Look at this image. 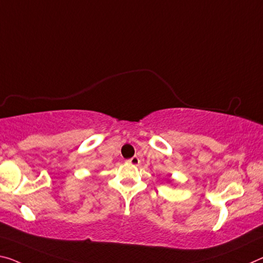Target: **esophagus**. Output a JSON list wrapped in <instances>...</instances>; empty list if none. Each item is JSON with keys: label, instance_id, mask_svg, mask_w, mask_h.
Returning <instances> with one entry per match:
<instances>
[{"label": "esophagus", "instance_id": "esophagus-1", "mask_svg": "<svg viewBox=\"0 0 263 263\" xmlns=\"http://www.w3.org/2000/svg\"><path fill=\"white\" fill-rule=\"evenodd\" d=\"M127 162H128V164H131V165L137 166V165H139L140 159H139L138 157H133V158H131V159H128Z\"/></svg>", "mask_w": 263, "mask_h": 263}]
</instances>
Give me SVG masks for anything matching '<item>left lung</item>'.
I'll list each match as a JSON object with an SVG mask.
<instances>
[{"label":"left lung","instance_id":"obj_1","mask_svg":"<svg viewBox=\"0 0 263 263\" xmlns=\"http://www.w3.org/2000/svg\"><path fill=\"white\" fill-rule=\"evenodd\" d=\"M168 181H170V182H172V180H168Z\"/></svg>","mask_w":263,"mask_h":263}]
</instances>
